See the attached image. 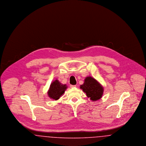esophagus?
<instances>
[{
    "mask_svg": "<svg viewBox=\"0 0 146 146\" xmlns=\"http://www.w3.org/2000/svg\"><path fill=\"white\" fill-rule=\"evenodd\" d=\"M70 88H75V87H76V85H70Z\"/></svg>",
    "mask_w": 146,
    "mask_h": 146,
    "instance_id": "obj_1",
    "label": "esophagus"
}]
</instances>
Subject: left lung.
Returning <instances> with one entry per match:
<instances>
[{
	"label": "left lung",
	"mask_w": 146,
	"mask_h": 146,
	"mask_svg": "<svg viewBox=\"0 0 146 146\" xmlns=\"http://www.w3.org/2000/svg\"><path fill=\"white\" fill-rule=\"evenodd\" d=\"M80 86V89L86 93L87 97L90 98L92 101L100 100L103 95V86L91 76L85 78L83 84Z\"/></svg>",
	"instance_id": "obj_1"
}]
</instances>
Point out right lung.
Returning <instances> with one entry per match:
<instances>
[{
	"label": "right lung",
	"mask_w": 146,
	"mask_h": 146,
	"mask_svg": "<svg viewBox=\"0 0 146 146\" xmlns=\"http://www.w3.org/2000/svg\"><path fill=\"white\" fill-rule=\"evenodd\" d=\"M67 88V86L66 84H62L58 80H56L51 84L50 86V88L48 91V96L50 98L57 100L64 93Z\"/></svg>",
	"instance_id": "1"
}]
</instances>
